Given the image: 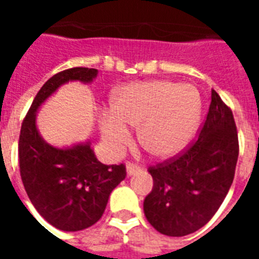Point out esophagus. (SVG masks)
<instances>
[{
    "label": "esophagus",
    "mask_w": 259,
    "mask_h": 259,
    "mask_svg": "<svg viewBox=\"0 0 259 259\" xmlns=\"http://www.w3.org/2000/svg\"><path fill=\"white\" fill-rule=\"evenodd\" d=\"M141 172V168L137 165H133V164H127L126 165V175L127 176H133V175H136V173Z\"/></svg>",
    "instance_id": "1"
}]
</instances>
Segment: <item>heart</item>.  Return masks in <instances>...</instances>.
I'll list each match as a JSON object with an SVG mask.
<instances>
[{
	"instance_id": "heart-1",
	"label": "heart",
	"mask_w": 259,
	"mask_h": 259,
	"mask_svg": "<svg viewBox=\"0 0 259 259\" xmlns=\"http://www.w3.org/2000/svg\"><path fill=\"white\" fill-rule=\"evenodd\" d=\"M201 101L196 87L170 80H146L114 91L111 110L99 119L102 140L111 154L129 145L138 126V141L160 158L176 156L187 148L197 129Z\"/></svg>"
}]
</instances>
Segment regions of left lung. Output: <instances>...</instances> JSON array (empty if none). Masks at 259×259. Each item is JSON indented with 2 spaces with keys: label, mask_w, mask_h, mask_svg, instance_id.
Wrapping results in <instances>:
<instances>
[{
  "label": "left lung",
  "mask_w": 259,
  "mask_h": 259,
  "mask_svg": "<svg viewBox=\"0 0 259 259\" xmlns=\"http://www.w3.org/2000/svg\"><path fill=\"white\" fill-rule=\"evenodd\" d=\"M238 154L233 113L212 90L207 119L193 145L176 160L149 168L153 188L144 200L148 222L168 237L201 229L233 184Z\"/></svg>",
  "instance_id": "obj_1"
}]
</instances>
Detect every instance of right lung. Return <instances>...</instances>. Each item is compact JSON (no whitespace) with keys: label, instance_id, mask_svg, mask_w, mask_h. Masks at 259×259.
Instances as JSON below:
<instances>
[{"label":"right lung","instance_id":"1","mask_svg":"<svg viewBox=\"0 0 259 259\" xmlns=\"http://www.w3.org/2000/svg\"><path fill=\"white\" fill-rule=\"evenodd\" d=\"M98 70L75 67L48 79L34 97L22 122L18 158L29 200L50 225L63 231H80L105 212L111 191L126 177L125 165H105L90 140L70 146L51 145L37 129V113L59 89L70 82L89 84Z\"/></svg>","mask_w":259,"mask_h":259}]
</instances>
